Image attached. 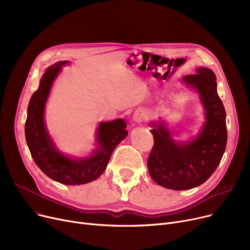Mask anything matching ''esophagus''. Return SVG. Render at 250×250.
Returning <instances> with one entry per match:
<instances>
[{
    "label": "esophagus",
    "instance_id": "1",
    "mask_svg": "<svg viewBox=\"0 0 250 250\" xmlns=\"http://www.w3.org/2000/svg\"><path fill=\"white\" fill-rule=\"evenodd\" d=\"M145 117H146V113L143 110H137L134 113V121L136 123H142L144 120H145Z\"/></svg>",
    "mask_w": 250,
    "mask_h": 250
}]
</instances>
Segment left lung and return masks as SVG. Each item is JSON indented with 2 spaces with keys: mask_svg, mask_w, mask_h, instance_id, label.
I'll return each mask as SVG.
<instances>
[{
  "mask_svg": "<svg viewBox=\"0 0 250 250\" xmlns=\"http://www.w3.org/2000/svg\"><path fill=\"white\" fill-rule=\"evenodd\" d=\"M183 81L199 91L207 122L199 137L188 144H176L163 125H157L151 129L154 146L147 161L157 185L174 190L203 185L217 169L227 144L226 111L217 93L215 73L202 67Z\"/></svg>",
  "mask_w": 250,
  "mask_h": 250,
  "instance_id": "left-lung-1",
  "label": "left lung"
}]
</instances>
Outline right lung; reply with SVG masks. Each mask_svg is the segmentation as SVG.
Wrapping results in <instances>:
<instances>
[{"label": "right lung", "mask_w": 250, "mask_h": 250, "mask_svg": "<svg viewBox=\"0 0 250 250\" xmlns=\"http://www.w3.org/2000/svg\"><path fill=\"white\" fill-rule=\"evenodd\" d=\"M67 62L52 64L43 74L29 101L25 137L34 162L44 174L62 185L79 186L95 180L104 172L113 150L126 137L127 132L124 120L101 123L97 130L99 148L86 159H70L56 149L46 132L43 112L51 84L61 71V65Z\"/></svg>", "instance_id": "obj_1"}]
</instances>
